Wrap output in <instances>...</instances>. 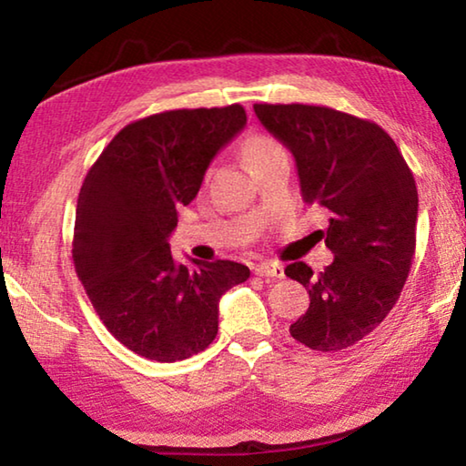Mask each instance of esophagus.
<instances>
[{"label":"esophagus","instance_id":"esophagus-1","mask_svg":"<svg viewBox=\"0 0 466 466\" xmlns=\"http://www.w3.org/2000/svg\"><path fill=\"white\" fill-rule=\"evenodd\" d=\"M255 273L261 275V278H273V279H283V267L278 263H271V261H265V263H258L255 267Z\"/></svg>","mask_w":466,"mask_h":466}]
</instances>
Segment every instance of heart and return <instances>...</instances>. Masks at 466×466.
Wrapping results in <instances>:
<instances>
[{
  "label": "heart",
  "instance_id": "b5f03b06",
  "mask_svg": "<svg viewBox=\"0 0 466 466\" xmlns=\"http://www.w3.org/2000/svg\"><path fill=\"white\" fill-rule=\"evenodd\" d=\"M279 152H283L279 141H275L269 136H252L247 139V146H244V156H247L248 164H257Z\"/></svg>",
  "mask_w": 466,
  "mask_h": 466
}]
</instances>
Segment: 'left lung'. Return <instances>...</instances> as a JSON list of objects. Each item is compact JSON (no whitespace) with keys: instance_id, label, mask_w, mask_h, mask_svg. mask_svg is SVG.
<instances>
[{"instance_id":"left-lung-1","label":"left lung","mask_w":466,"mask_h":466,"mask_svg":"<svg viewBox=\"0 0 466 466\" xmlns=\"http://www.w3.org/2000/svg\"><path fill=\"white\" fill-rule=\"evenodd\" d=\"M255 115L294 156L302 199L333 214L322 236L335 261L320 273L302 261L286 267L310 294L289 333L310 350L341 351L380 325L411 271L413 172L372 121L312 105H255Z\"/></svg>"}]
</instances>
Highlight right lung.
<instances>
[{
    "instance_id": "add662e5",
    "label": "right lung",
    "mask_w": 466,
    "mask_h": 466,
    "mask_svg": "<svg viewBox=\"0 0 466 466\" xmlns=\"http://www.w3.org/2000/svg\"><path fill=\"white\" fill-rule=\"evenodd\" d=\"M247 125L240 105L183 108L123 127L77 197L74 265L100 320L127 350L156 361L203 351L218 335L219 298L248 279L234 261L172 258L178 208Z\"/></svg>"
}]
</instances>
